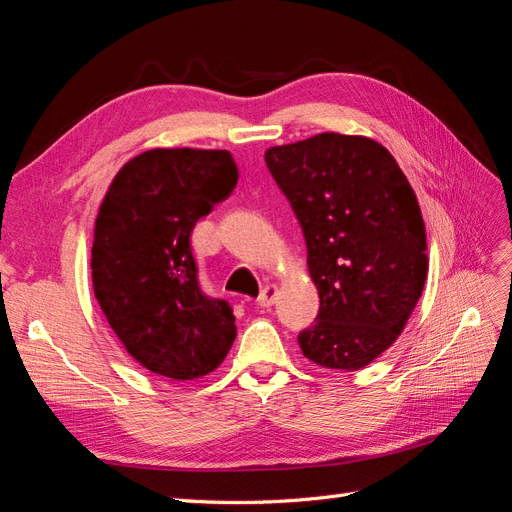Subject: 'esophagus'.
I'll return each instance as SVG.
<instances>
[{
	"label": "esophagus",
	"instance_id": "obj_1",
	"mask_svg": "<svg viewBox=\"0 0 512 512\" xmlns=\"http://www.w3.org/2000/svg\"><path fill=\"white\" fill-rule=\"evenodd\" d=\"M277 294H280V292H277V286H273V284L265 286L260 292V297H258V305L260 307H271L277 301Z\"/></svg>",
	"mask_w": 512,
	"mask_h": 512
}]
</instances>
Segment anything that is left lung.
<instances>
[{"label":"left lung","mask_w":512,"mask_h":512,"mask_svg":"<svg viewBox=\"0 0 512 512\" xmlns=\"http://www.w3.org/2000/svg\"><path fill=\"white\" fill-rule=\"evenodd\" d=\"M265 162L301 224L320 309L299 333L309 361L356 371L404 331L429 269L421 207L380 143L324 132Z\"/></svg>","instance_id":"left-lung-1"}]
</instances>
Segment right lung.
<instances>
[{
  "instance_id": "1",
  "label": "right lung",
  "mask_w": 512,
  "mask_h": 512,
  "mask_svg": "<svg viewBox=\"0 0 512 512\" xmlns=\"http://www.w3.org/2000/svg\"><path fill=\"white\" fill-rule=\"evenodd\" d=\"M237 179L224 149H149L123 164L102 200L91 247L96 299L153 374L203 378L235 342L232 307L200 290L190 235Z\"/></svg>"
}]
</instances>
